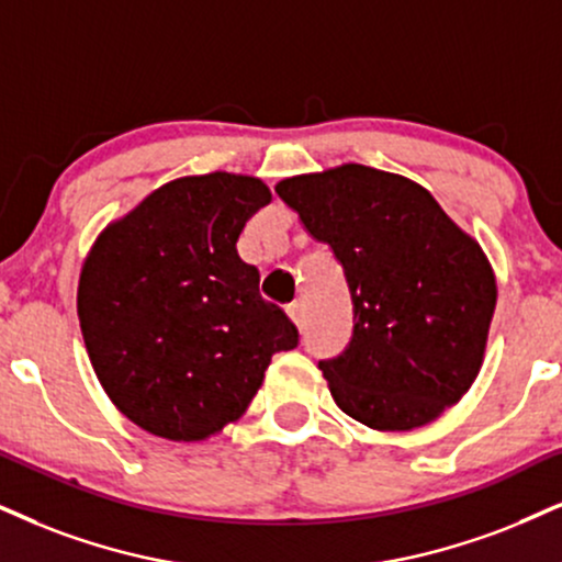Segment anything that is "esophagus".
Here are the masks:
<instances>
[{"mask_svg": "<svg viewBox=\"0 0 562 562\" xmlns=\"http://www.w3.org/2000/svg\"><path fill=\"white\" fill-rule=\"evenodd\" d=\"M288 316L293 318V322H295L297 326H303V324H305V305H303L301 301L290 303V305H288Z\"/></svg>", "mask_w": 562, "mask_h": 562, "instance_id": "1", "label": "esophagus"}]
</instances>
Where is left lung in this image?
<instances>
[{
    "label": "left lung",
    "instance_id": "left-lung-1",
    "mask_svg": "<svg viewBox=\"0 0 562 562\" xmlns=\"http://www.w3.org/2000/svg\"><path fill=\"white\" fill-rule=\"evenodd\" d=\"M334 251L352 297V339L322 360L337 407L373 430H412L470 392L498 285L470 233L428 189L345 162L274 187Z\"/></svg>",
    "mask_w": 562,
    "mask_h": 562
}]
</instances>
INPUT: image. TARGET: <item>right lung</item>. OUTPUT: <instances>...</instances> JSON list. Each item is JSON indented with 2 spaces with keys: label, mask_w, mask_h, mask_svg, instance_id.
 Here are the masks:
<instances>
[{
  "label": "right lung",
  "mask_w": 562,
  "mask_h": 562,
  "mask_svg": "<svg viewBox=\"0 0 562 562\" xmlns=\"http://www.w3.org/2000/svg\"><path fill=\"white\" fill-rule=\"evenodd\" d=\"M272 202L257 176L162 183L92 244L77 316L103 392L142 430L204 440L236 423L295 324L238 257L246 220Z\"/></svg>",
  "instance_id": "obj_1"
}]
</instances>
